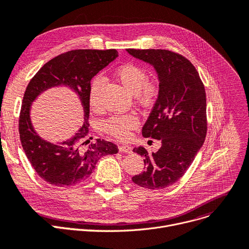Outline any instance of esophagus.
<instances>
[{"mask_svg":"<svg viewBox=\"0 0 249 249\" xmlns=\"http://www.w3.org/2000/svg\"><path fill=\"white\" fill-rule=\"evenodd\" d=\"M119 150H120L121 152L130 153V152L132 151V148H131V146H129V145H120V146H119Z\"/></svg>","mask_w":249,"mask_h":249,"instance_id":"1","label":"esophagus"}]
</instances>
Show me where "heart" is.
<instances>
[{
    "mask_svg": "<svg viewBox=\"0 0 249 249\" xmlns=\"http://www.w3.org/2000/svg\"><path fill=\"white\" fill-rule=\"evenodd\" d=\"M116 76L119 82L130 91L135 94L137 101L141 104L148 105L153 102L158 95V86L155 83L147 81V73L144 69L134 63L123 64L116 71ZM104 84V78L96 76L91 82L89 103L90 108L98 111L100 108L98 101V90ZM139 125L138 118L134 114L116 115L109 118L103 124L105 132L121 140L128 139L132 130Z\"/></svg>",
    "mask_w": 249,
    "mask_h": 249,
    "instance_id": "heart-1",
    "label": "heart"
}]
</instances>
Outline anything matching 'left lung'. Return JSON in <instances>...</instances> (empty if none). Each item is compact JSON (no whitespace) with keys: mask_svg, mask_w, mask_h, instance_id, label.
<instances>
[{"mask_svg":"<svg viewBox=\"0 0 249 249\" xmlns=\"http://www.w3.org/2000/svg\"><path fill=\"white\" fill-rule=\"evenodd\" d=\"M129 54L155 69L159 97L142 127V135L161 141L152 153L142 146L134 152L144 158L145 171L132 178L145 189L174 185L192 164L207 134L206 91L192 62L166 49H127Z\"/></svg>","mask_w":249,"mask_h":249,"instance_id":"obj_1","label":"left lung"}]
</instances>
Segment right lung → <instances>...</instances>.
Returning a JSON list of instances; mask_svg holds the SVG:
<instances>
[{"label":"right lung","instance_id":"1","mask_svg":"<svg viewBox=\"0 0 249 249\" xmlns=\"http://www.w3.org/2000/svg\"><path fill=\"white\" fill-rule=\"evenodd\" d=\"M118 56L116 49H77L52 58L31 78L22 101L19 117L21 144L37 175L54 187L75 186L93 173L102 156L115 154L118 147L104 139L89 137V93L90 80ZM58 85L72 89L81 100L84 125L71 140L50 143L35 132L30 119L33 101L44 90Z\"/></svg>","mask_w":249,"mask_h":249}]
</instances>
